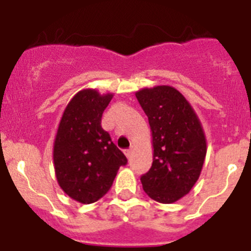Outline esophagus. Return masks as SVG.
<instances>
[{
    "mask_svg": "<svg viewBox=\"0 0 251 251\" xmlns=\"http://www.w3.org/2000/svg\"><path fill=\"white\" fill-rule=\"evenodd\" d=\"M124 153H126V156H127L128 158H129V157L132 156V153H133V147H130V148H128V150H126V151H124Z\"/></svg>",
    "mask_w": 251,
    "mask_h": 251,
    "instance_id": "34e87169",
    "label": "esophagus"
}]
</instances>
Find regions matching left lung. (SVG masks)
Instances as JSON below:
<instances>
[{"label": "left lung", "mask_w": 251, "mask_h": 251, "mask_svg": "<svg viewBox=\"0 0 251 251\" xmlns=\"http://www.w3.org/2000/svg\"><path fill=\"white\" fill-rule=\"evenodd\" d=\"M136 97L148 117L153 143L152 167L141 177L143 190L161 203L176 202L200 177L206 156L202 126L172 86L145 88Z\"/></svg>", "instance_id": "left-lung-1"}]
</instances>
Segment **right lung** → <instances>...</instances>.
Masks as SVG:
<instances>
[{"label":"right lung","instance_id":"obj_1","mask_svg":"<svg viewBox=\"0 0 251 251\" xmlns=\"http://www.w3.org/2000/svg\"><path fill=\"white\" fill-rule=\"evenodd\" d=\"M113 94L84 89L66 105L54 142L59 186L80 203H93L112 187L127 157L101 128V115Z\"/></svg>","mask_w":251,"mask_h":251}]
</instances>
